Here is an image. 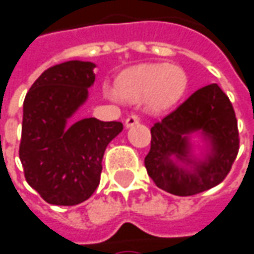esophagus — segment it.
I'll return each mask as SVG.
<instances>
[{"instance_id": "esophagus-1", "label": "esophagus", "mask_w": 254, "mask_h": 254, "mask_svg": "<svg viewBox=\"0 0 254 254\" xmlns=\"http://www.w3.org/2000/svg\"><path fill=\"white\" fill-rule=\"evenodd\" d=\"M139 122V118L136 116V115H129L127 118V121H125V127H133V125H136Z\"/></svg>"}]
</instances>
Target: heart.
I'll return each instance as SVG.
<instances>
[{"label": "heart", "mask_w": 254, "mask_h": 254, "mask_svg": "<svg viewBox=\"0 0 254 254\" xmlns=\"http://www.w3.org/2000/svg\"><path fill=\"white\" fill-rule=\"evenodd\" d=\"M187 75L178 66L142 64L119 80V92L130 101H142L150 110L162 112L174 106L185 91Z\"/></svg>", "instance_id": "heart-1"}]
</instances>
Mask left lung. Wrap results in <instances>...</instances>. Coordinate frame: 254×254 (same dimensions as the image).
Listing matches in <instances>:
<instances>
[{
	"instance_id": "obj_1",
	"label": "left lung",
	"mask_w": 254,
	"mask_h": 254,
	"mask_svg": "<svg viewBox=\"0 0 254 254\" xmlns=\"http://www.w3.org/2000/svg\"><path fill=\"white\" fill-rule=\"evenodd\" d=\"M198 133L206 145L192 151ZM238 127L232 104L218 83L206 85L151 127L145 168L154 184L175 195H194L221 184L238 154Z\"/></svg>"
}]
</instances>
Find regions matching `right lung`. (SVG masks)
I'll list each match as a JSON object with an SVG mask.
<instances>
[{
	"label": "right lung",
	"mask_w": 254,
	"mask_h": 254,
	"mask_svg": "<svg viewBox=\"0 0 254 254\" xmlns=\"http://www.w3.org/2000/svg\"><path fill=\"white\" fill-rule=\"evenodd\" d=\"M94 67L80 60L56 64L26 94L19 156L27 184L50 204L75 206L94 194L106 147L124 129L95 118L72 122L95 82Z\"/></svg>",
	"instance_id": "right-lung-1"
}]
</instances>
